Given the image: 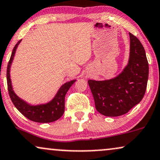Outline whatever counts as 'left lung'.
Wrapping results in <instances>:
<instances>
[{
  "label": "left lung",
  "instance_id": "8db88e82",
  "mask_svg": "<svg viewBox=\"0 0 160 160\" xmlns=\"http://www.w3.org/2000/svg\"><path fill=\"white\" fill-rule=\"evenodd\" d=\"M130 39L128 63L120 74L109 80H88L95 108L105 116L126 114L145 95L149 72L145 51L135 36L130 33Z\"/></svg>",
  "mask_w": 160,
  "mask_h": 160
}]
</instances>
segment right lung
<instances>
[{
	"mask_svg": "<svg viewBox=\"0 0 160 160\" xmlns=\"http://www.w3.org/2000/svg\"><path fill=\"white\" fill-rule=\"evenodd\" d=\"M22 40L18 42L12 50L7 70V80L9 97L16 109L23 115L32 122L38 123H50L58 120L62 116L65 111V97L67 92L76 80L66 82L60 86L54 97L45 103L32 105L19 98L15 94L12 86L10 78V67L14 59L15 51Z\"/></svg>",
	"mask_w": 160,
	"mask_h": 160,
	"instance_id": "add662e5",
	"label": "right lung"
}]
</instances>
